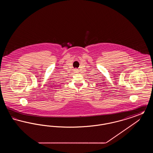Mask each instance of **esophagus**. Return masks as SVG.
I'll use <instances>...</instances> for the list:
<instances>
[{
    "label": "esophagus",
    "mask_w": 153,
    "mask_h": 153,
    "mask_svg": "<svg viewBox=\"0 0 153 153\" xmlns=\"http://www.w3.org/2000/svg\"><path fill=\"white\" fill-rule=\"evenodd\" d=\"M74 71V73H77L79 72V70H78V69H75Z\"/></svg>",
    "instance_id": "34e87169"
}]
</instances>
